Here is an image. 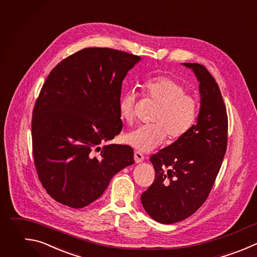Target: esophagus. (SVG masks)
Wrapping results in <instances>:
<instances>
[{"label":"esophagus","mask_w":257,"mask_h":257,"mask_svg":"<svg viewBox=\"0 0 257 257\" xmlns=\"http://www.w3.org/2000/svg\"><path fill=\"white\" fill-rule=\"evenodd\" d=\"M144 159H145V157L141 152H138V151L135 152V161H136L137 164L142 163L144 161Z\"/></svg>","instance_id":"34e87169"}]
</instances>
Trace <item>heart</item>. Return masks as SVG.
<instances>
[{
  "label": "heart",
  "mask_w": 257,
  "mask_h": 257,
  "mask_svg": "<svg viewBox=\"0 0 257 257\" xmlns=\"http://www.w3.org/2000/svg\"><path fill=\"white\" fill-rule=\"evenodd\" d=\"M146 95L160 106L153 121L127 133L124 142L136 150L149 153L165 143L167 135L172 140L184 137L195 124L198 116L197 99L186 93L185 86L168 76H158L144 84ZM137 91L130 89L119 98L118 111L121 119L132 123L135 118Z\"/></svg>",
  "instance_id": "obj_1"
}]
</instances>
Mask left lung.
I'll use <instances>...</instances> for the list:
<instances>
[{
  "label": "left lung",
  "instance_id": "1",
  "mask_svg": "<svg viewBox=\"0 0 257 257\" xmlns=\"http://www.w3.org/2000/svg\"><path fill=\"white\" fill-rule=\"evenodd\" d=\"M198 82L200 109L193 127L150 159L155 181L142 194L146 212L157 222L173 224L195 213L206 201L227 147L228 119L219 86L198 63H182Z\"/></svg>",
  "mask_w": 257,
  "mask_h": 257
}]
</instances>
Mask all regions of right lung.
I'll use <instances>...</instances> for the list:
<instances>
[{"instance_id":"obj_1","label":"right lung","mask_w":257,"mask_h":257,"mask_svg":"<svg viewBox=\"0 0 257 257\" xmlns=\"http://www.w3.org/2000/svg\"><path fill=\"white\" fill-rule=\"evenodd\" d=\"M141 60L114 49L84 48L48 75L33 111L32 141L38 177L57 202L75 209L89 205L135 163L130 146L99 145L121 132L122 81Z\"/></svg>"}]
</instances>
